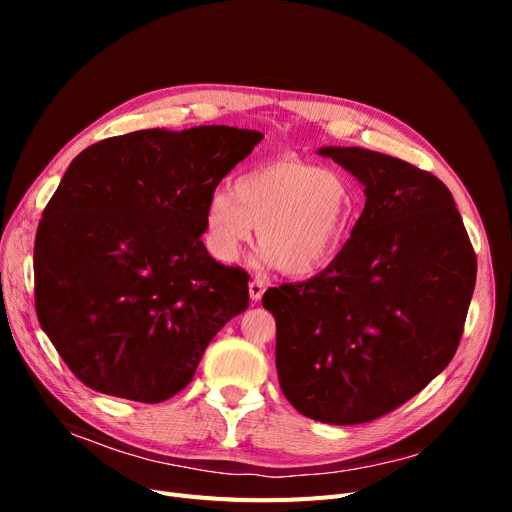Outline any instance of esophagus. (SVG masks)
Listing matches in <instances>:
<instances>
[{
    "instance_id": "34e87169",
    "label": "esophagus",
    "mask_w": 512,
    "mask_h": 512,
    "mask_svg": "<svg viewBox=\"0 0 512 512\" xmlns=\"http://www.w3.org/2000/svg\"><path fill=\"white\" fill-rule=\"evenodd\" d=\"M263 292H265V282L261 278H253L249 282V297H251V301H255V303L261 301Z\"/></svg>"
}]
</instances>
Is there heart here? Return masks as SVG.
<instances>
[{
    "mask_svg": "<svg viewBox=\"0 0 512 512\" xmlns=\"http://www.w3.org/2000/svg\"><path fill=\"white\" fill-rule=\"evenodd\" d=\"M353 213L344 174L284 155L242 172L234 188H215L205 203V238L211 255L230 263L257 228L261 261L303 278L332 263Z\"/></svg>",
    "mask_w": 512,
    "mask_h": 512,
    "instance_id": "obj_1",
    "label": "heart"
}]
</instances>
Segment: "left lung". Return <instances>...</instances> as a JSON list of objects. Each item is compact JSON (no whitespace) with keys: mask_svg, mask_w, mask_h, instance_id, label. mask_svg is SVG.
Returning <instances> with one entry per match:
<instances>
[{"mask_svg":"<svg viewBox=\"0 0 512 512\" xmlns=\"http://www.w3.org/2000/svg\"><path fill=\"white\" fill-rule=\"evenodd\" d=\"M365 186L324 272L263 294L284 396L309 419L357 425L421 392L459 346L477 261L446 184L361 147H321Z\"/></svg>","mask_w":512,"mask_h":512,"instance_id":"left-lung-1","label":"left lung"}]
</instances>
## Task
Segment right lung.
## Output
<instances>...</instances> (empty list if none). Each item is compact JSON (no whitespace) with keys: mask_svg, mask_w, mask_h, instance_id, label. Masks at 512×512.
Instances as JSON below:
<instances>
[{"mask_svg":"<svg viewBox=\"0 0 512 512\" xmlns=\"http://www.w3.org/2000/svg\"><path fill=\"white\" fill-rule=\"evenodd\" d=\"M263 134L149 128L78 153L35 238L43 332L85 386L161 402L249 307V276L201 240L205 203Z\"/></svg>","mask_w":512,"mask_h":512,"instance_id":"right-lung-1","label":"right lung"}]
</instances>
